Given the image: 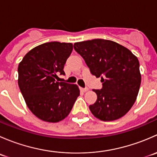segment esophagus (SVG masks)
Here are the masks:
<instances>
[{"label": "esophagus", "instance_id": "obj_1", "mask_svg": "<svg viewBox=\"0 0 157 157\" xmlns=\"http://www.w3.org/2000/svg\"><path fill=\"white\" fill-rule=\"evenodd\" d=\"M80 90H81L82 92H86L88 90V88H82V87H80Z\"/></svg>", "mask_w": 157, "mask_h": 157}]
</instances>
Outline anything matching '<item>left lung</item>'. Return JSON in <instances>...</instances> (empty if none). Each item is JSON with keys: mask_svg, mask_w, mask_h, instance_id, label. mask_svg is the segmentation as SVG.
Masks as SVG:
<instances>
[{"mask_svg": "<svg viewBox=\"0 0 157 157\" xmlns=\"http://www.w3.org/2000/svg\"><path fill=\"white\" fill-rule=\"evenodd\" d=\"M74 48L90 73L101 77L103 83L101 90H93L97 99L90 105L93 115L104 121L124 116L136 101L141 82L137 57L125 47L105 39L76 42Z\"/></svg>", "mask_w": 157, "mask_h": 157, "instance_id": "left-lung-1", "label": "left lung"}]
</instances>
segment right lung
<instances>
[{"label": "right lung", "instance_id": "add662e5", "mask_svg": "<svg viewBox=\"0 0 157 157\" xmlns=\"http://www.w3.org/2000/svg\"><path fill=\"white\" fill-rule=\"evenodd\" d=\"M73 44L51 42L30 50L18 66V85L29 110L48 122H58L69 115L80 90L76 84L57 82Z\"/></svg>", "mask_w": 157, "mask_h": 157}]
</instances>
